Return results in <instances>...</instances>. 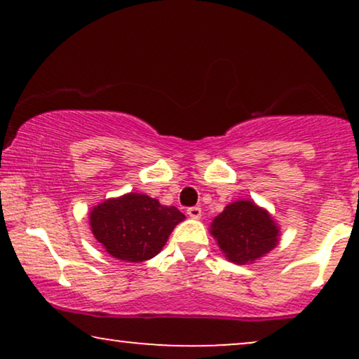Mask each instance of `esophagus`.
Segmentation results:
<instances>
[{
	"mask_svg": "<svg viewBox=\"0 0 359 359\" xmlns=\"http://www.w3.org/2000/svg\"><path fill=\"white\" fill-rule=\"evenodd\" d=\"M188 215L191 219H201V215H203V210H201V208H189Z\"/></svg>",
	"mask_w": 359,
	"mask_h": 359,
	"instance_id": "1",
	"label": "esophagus"
}]
</instances>
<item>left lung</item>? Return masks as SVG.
Listing matches in <instances>:
<instances>
[{
  "instance_id": "obj_1",
  "label": "left lung",
  "mask_w": 359,
  "mask_h": 359,
  "mask_svg": "<svg viewBox=\"0 0 359 359\" xmlns=\"http://www.w3.org/2000/svg\"><path fill=\"white\" fill-rule=\"evenodd\" d=\"M209 232L224 257L235 264H252L276 248L281 230L268 209L252 199H240L225 209L210 224Z\"/></svg>"
}]
</instances>
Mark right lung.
<instances>
[{
  "label": "right lung",
  "mask_w": 359,
  "mask_h": 359,
  "mask_svg": "<svg viewBox=\"0 0 359 359\" xmlns=\"http://www.w3.org/2000/svg\"><path fill=\"white\" fill-rule=\"evenodd\" d=\"M186 217L175 205L140 193L109 198L90 210L95 238L112 258L140 263L156 257L170 233Z\"/></svg>",
  "instance_id": "1"
}]
</instances>
